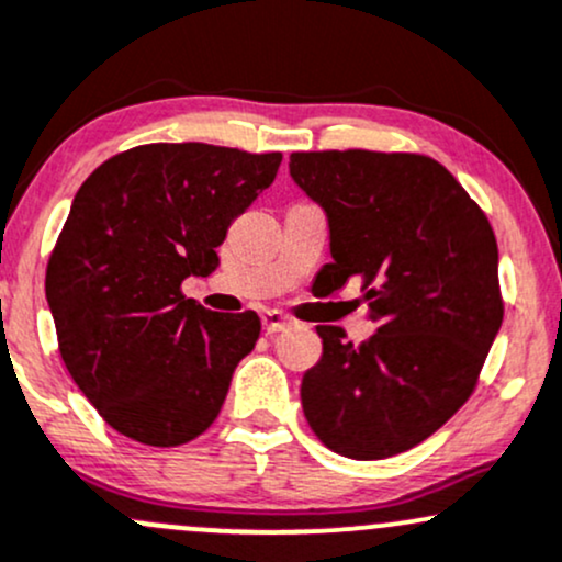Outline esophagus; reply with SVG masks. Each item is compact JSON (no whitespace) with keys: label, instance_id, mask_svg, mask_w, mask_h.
I'll return each instance as SVG.
<instances>
[{"label":"esophagus","instance_id":"1","mask_svg":"<svg viewBox=\"0 0 562 562\" xmlns=\"http://www.w3.org/2000/svg\"><path fill=\"white\" fill-rule=\"evenodd\" d=\"M261 319H263V330H267V333H280V330L291 328V325H293V319L288 317V314H282V312H277V310L263 312Z\"/></svg>","mask_w":562,"mask_h":562}]
</instances>
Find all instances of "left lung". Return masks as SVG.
<instances>
[{
	"label": "left lung",
	"mask_w": 562,
	"mask_h": 562,
	"mask_svg": "<svg viewBox=\"0 0 562 562\" xmlns=\"http://www.w3.org/2000/svg\"><path fill=\"white\" fill-rule=\"evenodd\" d=\"M291 178L328 218L325 291L362 277L368 341L319 325L301 405L330 451L390 459L435 435L477 384L502 328L498 248L485 213L422 154L295 151Z\"/></svg>",
	"instance_id": "obj_1"
}]
</instances>
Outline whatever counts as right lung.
Listing matches in <instances>:
<instances>
[{
	"label": "right lung",
	"instance_id": "add662e5",
	"mask_svg": "<svg viewBox=\"0 0 562 562\" xmlns=\"http://www.w3.org/2000/svg\"><path fill=\"white\" fill-rule=\"evenodd\" d=\"M280 162V151L146 144L79 187L45 295L71 379L120 435L172 448L218 416L261 319L205 310L181 282L215 271L226 229Z\"/></svg>",
	"mask_w": 562,
	"mask_h": 562
}]
</instances>
